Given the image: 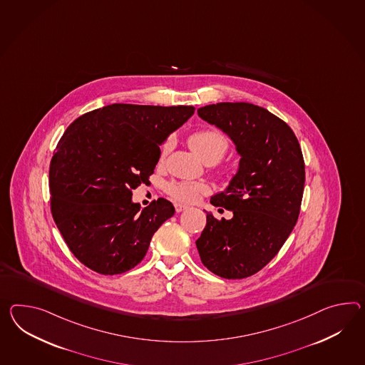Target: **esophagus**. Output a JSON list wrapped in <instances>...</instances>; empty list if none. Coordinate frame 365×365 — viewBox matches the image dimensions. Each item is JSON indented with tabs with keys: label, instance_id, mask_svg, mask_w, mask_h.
Here are the masks:
<instances>
[{
	"label": "esophagus",
	"instance_id": "1",
	"mask_svg": "<svg viewBox=\"0 0 365 365\" xmlns=\"http://www.w3.org/2000/svg\"><path fill=\"white\" fill-rule=\"evenodd\" d=\"M187 208H188L187 205H180V203H175V211H177V212H182V211H185Z\"/></svg>",
	"mask_w": 365,
	"mask_h": 365
}]
</instances>
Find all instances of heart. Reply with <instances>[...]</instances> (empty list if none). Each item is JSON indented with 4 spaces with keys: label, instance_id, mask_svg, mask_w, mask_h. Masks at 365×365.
<instances>
[{
    "label": "heart",
    "instance_id": "heart-1",
    "mask_svg": "<svg viewBox=\"0 0 365 365\" xmlns=\"http://www.w3.org/2000/svg\"><path fill=\"white\" fill-rule=\"evenodd\" d=\"M188 143L192 150L205 160L210 163H216L222 160L228 149V140L224 134L217 130H200L192 133L188 137ZM171 148V141L165 143L160 149V158H163ZM207 190L205 183L200 182H173L168 187L170 195L179 202H194L199 194Z\"/></svg>",
    "mask_w": 365,
    "mask_h": 365
}]
</instances>
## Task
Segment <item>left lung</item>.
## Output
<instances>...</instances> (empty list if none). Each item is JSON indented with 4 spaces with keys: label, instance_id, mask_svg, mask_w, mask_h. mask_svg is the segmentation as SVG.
Here are the masks:
<instances>
[{
    "label": "left lung",
    "instance_id": "1",
    "mask_svg": "<svg viewBox=\"0 0 365 365\" xmlns=\"http://www.w3.org/2000/svg\"><path fill=\"white\" fill-rule=\"evenodd\" d=\"M197 115L228 135L240 160L228 186L211 196L215 207L232 211V219L207 212L196 248L216 276L247 278L276 256L298 220L302 150L290 126L265 108L217 103L199 108Z\"/></svg>",
    "mask_w": 365,
    "mask_h": 365
}]
</instances>
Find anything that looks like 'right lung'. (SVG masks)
Masks as SVG:
<instances>
[{
  "label": "right lung",
  "instance_id": "obj_1",
  "mask_svg": "<svg viewBox=\"0 0 365 365\" xmlns=\"http://www.w3.org/2000/svg\"><path fill=\"white\" fill-rule=\"evenodd\" d=\"M194 110L112 104L66 129L50 163L51 212L81 264L113 276L143 261L153 235L175 208L163 197L141 208L132 191L149 182L160 145Z\"/></svg>",
  "mask_w": 365,
  "mask_h": 365
}]
</instances>
